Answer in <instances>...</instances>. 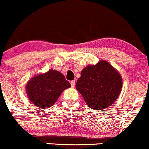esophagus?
Masks as SVG:
<instances>
[{"mask_svg": "<svg viewBox=\"0 0 149 149\" xmlns=\"http://www.w3.org/2000/svg\"><path fill=\"white\" fill-rule=\"evenodd\" d=\"M70 85H71V87H72V88H74L75 86V81H70Z\"/></svg>", "mask_w": 149, "mask_h": 149, "instance_id": "obj_1", "label": "esophagus"}]
</instances>
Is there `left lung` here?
Masks as SVG:
<instances>
[{
    "mask_svg": "<svg viewBox=\"0 0 149 149\" xmlns=\"http://www.w3.org/2000/svg\"><path fill=\"white\" fill-rule=\"evenodd\" d=\"M122 88L121 74L103 60L84 68L76 84V89L86 104L95 110L103 111L113 104L119 97Z\"/></svg>",
    "mask_w": 149,
    "mask_h": 149,
    "instance_id": "left-lung-1",
    "label": "left lung"
}]
</instances>
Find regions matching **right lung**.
Here are the masks:
<instances>
[{
	"instance_id": "1",
	"label": "right lung",
	"mask_w": 149,
	"mask_h": 149,
	"mask_svg": "<svg viewBox=\"0 0 149 149\" xmlns=\"http://www.w3.org/2000/svg\"><path fill=\"white\" fill-rule=\"evenodd\" d=\"M70 87L61 72L50 69L29 80L25 90L28 99L34 105L46 109L55 104L62 91Z\"/></svg>"
}]
</instances>
